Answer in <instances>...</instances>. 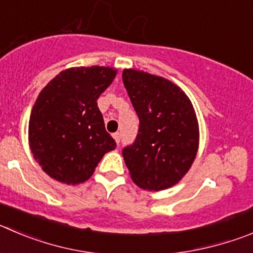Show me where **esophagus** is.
I'll return each instance as SVG.
<instances>
[{
    "instance_id": "obj_1",
    "label": "esophagus",
    "mask_w": 253,
    "mask_h": 253,
    "mask_svg": "<svg viewBox=\"0 0 253 253\" xmlns=\"http://www.w3.org/2000/svg\"><path fill=\"white\" fill-rule=\"evenodd\" d=\"M112 136H113V138H115L116 142H117V145H120V141H121V133H120V132H115Z\"/></svg>"
}]
</instances>
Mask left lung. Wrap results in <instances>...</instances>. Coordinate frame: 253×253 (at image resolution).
<instances>
[{"instance_id": "obj_1", "label": "left lung", "mask_w": 253, "mask_h": 253, "mask_svg": "<svg viewBox=\"0 0 253 253\" xmlns=\"http://www.w3.org/2000/svg\"><path fill=\"white\" fill-rule=\"evenodd\" d=\"M122 80L140 120L136 140L122 150L131 178L143 190L171 187L190 169L197 153L192 103L164 77L125 70Z\"/></svg>"}]
</instances>
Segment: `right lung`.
Segmentation results:
<instances>
[{"label":"right lung","instance_id":"obj_1","mask_svg":"<svg viewBox=\"0 0 253 253\" xmlns=\"http://www.w3.org/2000/svg\"><path fill=\"white\" fill-rule=\"evenodd\" d=\"M115 77L110 67L68 68L40 92L28 140L35 160L49 177L67 185L84 182L103 155L115 150L97 106Z\"/></svg>","mask_w":253,"mask_h":253}]
</instances>
